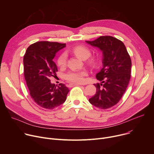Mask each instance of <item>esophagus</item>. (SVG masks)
<instances>
[{"label":"esophagus","mask_w":154,"mask_h":154,"mask_svg":"<svg viewBox=\"0 0 154 154\" xmlns=\"http://www.w3.org/2000/svg\"><path fill=\"white\" fill-rule=\"evenodd\" d=\"M80 85H81V84H75V83H71V84H69V87L72 88V87H73V86H80Z\"/></svg>","instance_id":"1"}]
</instances>
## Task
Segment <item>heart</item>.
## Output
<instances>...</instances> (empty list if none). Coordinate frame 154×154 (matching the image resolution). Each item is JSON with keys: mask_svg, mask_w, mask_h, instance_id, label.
Segmentation results:
<instances>
[{"mask_svg": "<svg viewBox=\"0 0 154 154\" xmlns=\"http://www.w3.org/2000/svg\"><path fill=\"white\" fill-rule=\"evenodd\" d=\"M70 52L73 53L76 56H78L82 59H86L91 56V50L85 46L78 45L73 47L70 49ZM67 56L65 53L61 54L57 60V64L60 68H63L66 64ZM91 63L94 62V59H91ZM88 75V72L85 70H73L68 72L65 75V79L69 82L75 84H82L85 81V77Z\"/></svg>", "mask_w": 154, "mask_h": 154, "instance_id": "heart-1", "label": "heart"}]
</instances>
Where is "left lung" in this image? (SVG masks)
<instances>
[{
  "label": "left lung",
  "mask_w": 154,
  "mask_h": 154,
  "mask_svg": "<svg viewBox=\"0 0 154 154\" xmlns=\"http://www.w3.org/2000/svg\"><path fill=\"white\" fill-rule=\"evenodd\" d=\"M86 42L103 53V67L96 75L101 83L94 84L97 92L89 101L98 108L108 109L120 101L127 89L131 77V59L124 43L113 37L101 36Z\"/></svg>",
  "instance_id": "obj_1"
}]
</instances>
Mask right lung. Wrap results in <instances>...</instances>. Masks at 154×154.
<instances>
[{"mask_svg": "<svg viewBox=\"0 0 154 154\" xmlns=\"http://www.w3.org/2000/svg\"><path fill=\"white\" fill-rule=\"evenodd\" d=\"M65 43L38 42L30 45L24 56V74L31 98L42 108L53 109L66 100L70 91L64 84L59 86L51 82L49 78L57 72L53 61L57 51Z\"/></svg>", "mask_w": 154, "mask_h": 154, "instance_id": "obj_1", "label": "right lung"}]
</instances>
